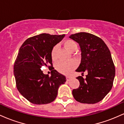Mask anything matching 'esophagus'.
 <instances>
[{
  "label": "esophagus",
  "instance_id": "esophagus-1",
  "mask_svg": "<svg viewBox=\"0 0 124 124\" xmlns=\"http://www.w3.org/2000/svg\"><path fill=\"white\" fill-rule=\"evenodd\" d=\"M71 80V78L70 77H69V76H67L66 77V80L67 81H68V82H69V81H70Z\"/></svg>",
  "mask_w": 124,
  "mask_h": 124
}]
</instances>
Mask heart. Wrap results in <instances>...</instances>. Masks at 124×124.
I'll return each instance as SVG.
<instances>
[{"label":"heart","mask_w":124,"mask_h":124,"mask_svg":"<svg viewBox=\"0 0 124 124\" xmlns=\"http://www.w3.org/2000/svg\"><path fill=\"white\" fill-rule=\"evenodd\" d=\"M63 45L67 50L70 52H74L76 50L78 45L75 41L72 39H67L63 42ZM58 46L55 45L52 48L51 51V58L52 60L55 61L57 58V52ZM56 69L59 72L64 75H69L75 69V64L73 61L65 62L60 61L56 64Z\"/></svg>","instance_id":"b5f03b06"}]
</instances>
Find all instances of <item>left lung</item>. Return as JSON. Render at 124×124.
Instances as JSON below:
<instances>
[{
    "label": "left lung",
    "mask_w": 124,
    "mask_h": 124,
    "mask_svg": "<svg viewBox=\"0 0 124 124\" xmlns=\"http://www.w3.org/2000/svg\"><path fill=\"white\" fill-rule=\"evenodd\" d=\"M79 44L81 62L76 72L82 75L87 72L86 79L76 78L80 85L72 94L82 103L95 104L102 100L112 89L116 69L110 51L105 42L96 35L82 32L69 37Z\"/></svg>",
    "instance_id": "1"
}]
</instances>
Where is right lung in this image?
Here are the masks:
<instances>
[{"label": "right lung", "instance_id": "obj_1", "mask_svg": "<svg viewBox=\"0 0 124 124\" xmlns=\"http://www.w3.org/2000/svg\"><path fill=\"white\" fill-rule=\"evenodd\" d=\"M65 34L43 33L26 39L22 44L14 65L16 86L24 97L35 104H45L55 100L58 88L66 82V77L57 70L45 75L42 66L52 65L51 51ZM52 67V66H49Z\"/></svg>", "mask_w": 124, "mask_h": 124}]
</instances>
